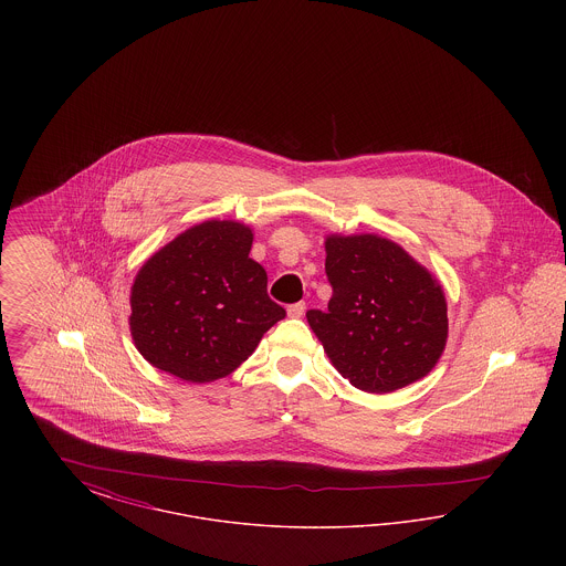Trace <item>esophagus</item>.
Instances as JSON below:
<instances>
[{
  "mask_svg": "<svg viewBox=\"0 0 566 566\" xmlns=\"http://www.w3.org/2000/svg\"><path fill=\"white\" fill-rule=\"evenodd\" d=\"M303 314H305V303H303V301L289 305V316H291V318H301Z\"/></svg>",
  "mask_w": 566,
  "mask_h": 566,
  "instance_id": "1",
  "label": "esophagus"
}]
</instances>
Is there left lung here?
I'll return each mask as SVG.
<instances>
[{"label":"left lung","instance_id":"8db88e82","mask_svg":"<svg viewBox=\"0 0 566 566\" xmlns=\"http://www.w3.org/2000/svg\"><path fill=\"white\" fill-rule=\"evenodd\" d=\"M326 310L307 323L335 369L365 392H392L427 376L448 339V305L431 273L377 235H331Z\"/></svg>","mask_w":566,"mask_h":566}]
</instances>
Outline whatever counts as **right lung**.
<instances>
[{"mask_svg": "<svg viewBox=\"0 0 566 566\" xmlns=\"http://www.w3.org/2000/svg\"><path fill=\"white\" fill-rule=\"evenodd\" d=\"M252 231L208 220L167 243L132 289V335L157 369L187 381L229 376L286 316L252 261Z\"/></svg>", "mask_w": 566, "mask_h": 566, "instance_id": "1", "label": "right lung"}]
</instances>
